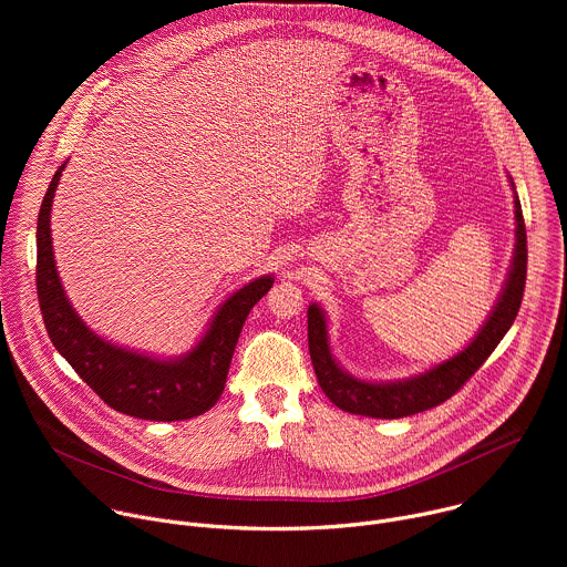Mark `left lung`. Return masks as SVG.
<instances>
[{
  "label": "left lung",
  "mask_w": 567,
  "mask_h": 567,
  "mask_svg": "<svg viewBox=\"0 0 567 567\" xmlns=\"http://www.w3.org/2000/svg\"><path fill=\"white\" fill-rule=\"evenodd\" d=\"M514 188V215H516V245L514 258L503 285V291L484 326L477 330L475 339L455 357L429 368L409 379L396 381H365L352 377L339 365L330 348L328 318L316 302L307 309V339L309 357L318 379V385L328 399L346 413L377 417V420H399L429 409L440 406L442 401L453 396L468 377L489 359L503 337L509 332L512 322L520 309L525 276H527V235L523 221V208Z\"/></svg>",
  "instance_id": "1"
}]
</instances>
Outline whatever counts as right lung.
<instances>
[{"label":"right lung","mask_w":567,"mask_h":567,"mask_svg":"<svg viewBox=\"0 0 567 567\" xmlns=\"http://www.w3.org/2000/svg\"><path fill=\"white\" fill-rule=\"evenodd\" d=\"M64 166L66 161L47 188L35 235V282L51 343L78 377L118 413L150 422H179L206 413L224 392L241 326L254 305L271 289L274 276H260L230 293L195 348L182 357L161 359L105 341L69 302L53 260L51 206Z\"/></svg>","instance_id":"add662e5"}]
</instances>
